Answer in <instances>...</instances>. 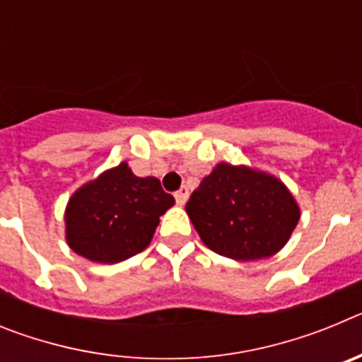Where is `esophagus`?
<instances>
[{"instance_id": "34e87169", "label": "esophagus", "mask_w": 362, "mask_h": 362, "mask_svg": "<svg viewBox=\"0 0 362 362\" xmlns=\"http://www.w3.org/2000/svg\"><path fill=\"white\" fill-rule=\"evenodd\" d=\"M174 197H175V201H177V204H185V203H187V199H188V188L181 187L177 192H175Z\"/></svg>"}]
</instances>
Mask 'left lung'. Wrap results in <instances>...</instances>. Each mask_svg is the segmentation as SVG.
I'll list each match as a JSON object with an SVG mask.
<instances>
[{
	"label": "left lung",
	"mask_w": 362,
	"mask_h": 362,
	"mask_svg": "<svg viewBox=\"0 0 362 362\" xmlns=\"http://www.w3.org/2000/svg\"><path fill=\"white\" fill-rule=\"evenodd\" d=\"M187 214L210 250L235 261L272 257L288 243L300 210L276 175L219 165L192 192Z\"/></svg>",
	"instance_id": "obj_1"
}]
</instances>
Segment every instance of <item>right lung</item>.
<instances>
[{
  "label": "right lung",
  "instance_id": "right-lung-1",
  "mask_svg": "<svg viewBox=\"0 0 362 362\" xmlns=\"http://www.w3.org/2000/svg\"><path fill=\"white\" fill-rule=\"evenodd\" d=\"M174 203L159 179L137 177L121 163L74 192L65 210L66 243L88 261L119 263L145 250Z\"/></svg>",
  "mask_w": 362,
  "mask_h": 362
}]
</instances>
